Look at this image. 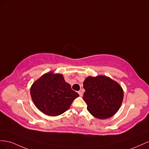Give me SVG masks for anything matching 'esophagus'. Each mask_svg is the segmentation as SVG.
<instances>
[{
    "mask_svg": "<svg viewBox=\"0 0 149 149\" xmlns=\"http://www.w3.org/2000/svg\"><path fill=\"white\" fill-rule=\"evenodd\" d=\"M78 93H79V95L80 96V97H82V95H83V93L80 92V91H79L78 92Z\"/></svg>",
    "mask_w": 149,
    "mask_h": 149,
    "instance_id": "34e87169",
    "label": "esophagus"
}]
</instances>
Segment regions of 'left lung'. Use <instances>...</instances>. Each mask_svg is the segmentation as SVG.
Here are the masks:
<instances>
[{
  "instance_id": "obj_1",
  "label": "left lung",
  "mask_w": 149,
  "mask_h": 149,
  "mask_svg": "<svg viewBox=\"0 0 149 149\" xmlns=\"http://www.w3.org/2000/svg\"><path fill=\"white\" fill-rule=\"evenodd\" d=\"M83 99L93 117L105 119L113 116L120 107L124 91L117 82L105 75L89 76L84 81Z\"/></svg>"
}]
</instances>
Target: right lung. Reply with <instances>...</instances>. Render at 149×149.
Returning <instances> with one entry per match:
<instances>
[{"mask_svg": "<svg viewBox=\"0 0 149 149\" xmlns=\"http://www.w3.org/2000/svg\"><path fill=\"white\" fill-rule=\"evenodd\" d=\"M31 95L36 107L49 116H57L67 111L72 102L79 96L72 90L63 75L53 72L44 74L33 82Z\"/></svg>", "mask_w": 149, "mask_h": 149, "instance_id": "add662e5", "label": "right lung"}]
</instances>
